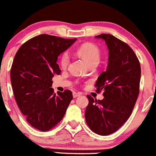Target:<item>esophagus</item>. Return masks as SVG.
Wrapping results in <instances>:
<instances>
[{
  "label": "esophagus",
  "instance_id": "1",
  "mask_svg": "<svg viewBox=\"0 0 156 156\" xmlns=\"http://www.w3.org/2000/svg\"><path fill=\"white\" fill-rule=\"evenodd\" d=\"M80 94H81V93H80V92H73V98H76V97H78V96H80Z\"/></svg>",
  "mask_w": 156,
  "mask_h": 156
}]
</instances>
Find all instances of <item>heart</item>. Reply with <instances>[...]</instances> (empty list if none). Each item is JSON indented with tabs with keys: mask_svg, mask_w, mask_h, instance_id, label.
Returning a JSON list of instances; mask_svg holds the SVG:
<instances>
[{
	"mask_svg": "<svg viewBox=\"0 0 156 156\" xmlns=\"http://www.w3.org/2000/svg\"><path fill=\"white\" fill-rule=\"evenodd\" d=\"M77 53L81 56L85 61L88 63V65L92 63H98L101 57V52L99 48L94 43H87L83 44L78 48ZM70 63V55L68 52H64L61 55L59 59V64L62 68H66Z\"/></svg>",
	"mask_w": 156,
	"mask_h": 156,
	"instance_id": "obj_1",
	"label": "heart"
}]
</instances>
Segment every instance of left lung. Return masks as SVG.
Segmentation results:
<instances>
[{"mask_svg":"<svg viewBox=\"0 0 156 156\" xmlns=\"http://www.w3.org/2000/svg\"><path fill=\"white\" fill-rule=\"evenodd\" d=\"M105 41L109 49L107 69L98 78L96 92L103 91V100L88 94L85 112L87 125L93 131L106 136L125 124L133 111L140 92L141 69L133 49L112 34L96 36Z\"/></svg>","mask_w":156,"mask_h":156,"instance_id":"1","label":"left lung"}]
</instances>
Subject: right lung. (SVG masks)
<instances>
[{
    "label": "right lung",
    "mask_w": 156,
    "mask_h": 156,
    "mask_svg": "<svg viewBox=\"0 0 156 156\" xmlns=\"http://www.w3.org/2000/svg\"><path fill=\"white\" fill-rule=\"evenodd\" d=\"M76 41L38 35L23 43L14 57L10 78L16 101L27 122L40 131L57 126L73 99L70 90L56 94L51 86L54 75L61 73L58 56Z\"/></svg>",
    "instance_id": "1"
}]
</instances>
